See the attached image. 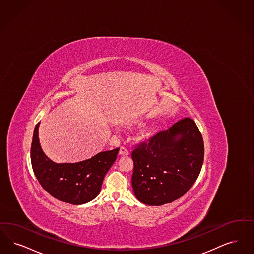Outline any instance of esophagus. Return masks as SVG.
I'll return each mask as SVG.
<instances>
[{
	"instance_id": "34e87169",
	"label": "esophagus",
	"mask_w": 254,
	"mask_h": 254,
	"mask_svg": "<svg viewBox=\"0 0 254 254\" xmlns=\"http://www.w3.org/2000/svg\"><path fill=\"white\" fill-rule=\"evenodd\" d=\"M120 155H124V156L129 155V151H128L126 148H124V147H121V149H120Z\"/></svg>"
}]
</instances>
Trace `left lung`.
I'll return each mask as SVG.
<instances>
[{
	"label": "left lung",
	"mask_w": 254,
	"mask_h": 254,
	"mask_svg": "<svg viewBox=\"0 0 254 254\" xmlns=\"http://www.w3.org/2000/svg\"><path fill=\"white\" fill-rule=\"evenodd\" d=\"M132 186L135 197L149 206H161L184 195L197 179L203 160L202 134L185 118L169 130L139 144L132 153Z\"/></svg>",
	"instance_id": "left-lung-1"
}]
</instances>
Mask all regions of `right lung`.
I'll return each instance as SVG.
<instances>
[{
	"label": "right lung",
	"instance_id": "add662e5",
	"mask_svg": "<svg viewBox=\"0 0 254 254\" xmlns=\"http://www.w3.org/2000/svg\"><path fill=\"white\" fill-rule=\"evenodd\" d=\"M36 125L31 144L34 174L44 190L53 197L73 205H81L96 198L103 178L117 159L120 148L100 152L76 163H56L45 155Z\"/></svg>",
	"mask_w": 254,
	"mask_h": 254
}]
</instances>
